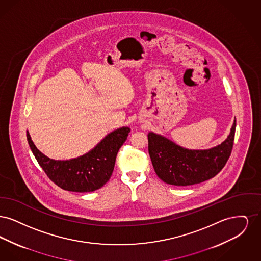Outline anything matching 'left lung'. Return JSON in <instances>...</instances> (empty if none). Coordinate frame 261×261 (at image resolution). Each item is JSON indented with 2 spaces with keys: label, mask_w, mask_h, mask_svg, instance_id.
<instances>
[{
  "label": "left lung",
  "mask_w": 261,
  "mask_h": 261,
  "mask_svg": "<svg viewBox=\"0 0 261 261\" xmlns=\"http://www.w3.org/2000/svg\"><path fill=\"white\" fill-rule=\"evenodd\" d=\"M235 130L236 120L227 139L208 149H185L165 137L149 132V153L155 173L163 182L174 186L210 180L222 170L231 155Z\"/></svg>",
  "instance_id": "obj_1"
}]
</instances>
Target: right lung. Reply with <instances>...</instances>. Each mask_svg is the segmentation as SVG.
Instances as JSON below:
<instances>
[{"label":"right lung","instance_id":"1","mask_svg":"<svg viewBox=\"0 0 261 261\" xmlns=\"http://www.w3.org/2000/svg\"><path fill=\"white\" fill-rule=\"evenodd\" d=\"M129 127H121L105 137L89 152L69 161H55L36 148L29 132L26 137L38 163L50 180L69 192H94L103 186L112 176L116 155L124 144Z\"/></svg>","mask_w":261,"mask_h":261}]
</instances>
